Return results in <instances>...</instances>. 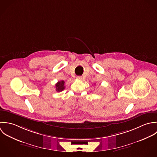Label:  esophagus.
<instances>
[{
    "instance_id": "1",
    "label": "esophagus",
    "mask_w": 157,
    "mask_h": 157,
    "mask_svg": "<svg viewBox=\"0 0 157 157\" xmlns=\"http://www.w3.org/2000/svg\"><path fill=\"white\" fill-rule=\"evenodd\" d=\"M78 79H79V80H81V79H82V76H77V78H76Z\"/></svg>"
}]
</instances>
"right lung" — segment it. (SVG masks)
Returning <instances> with one entry per match:
<instances>
[{
  "mask_svg": "<svg viewBox=\"0 0 157 157\" xmlns=\"http://www.w3.org/2000/svg\"><path fill=\"white\" fill-rule=\"evenodd\" d=\"M64 84L65 82L64 81H58L56 85H55V87H56V91L60 92H62L64 89H65V86H64Z\"/></svg>",
  "mask_w": 157,
  "mask_h": 157,
  "instance_id": "add662e5",
  "label": "right lung"
}]
</instances>
